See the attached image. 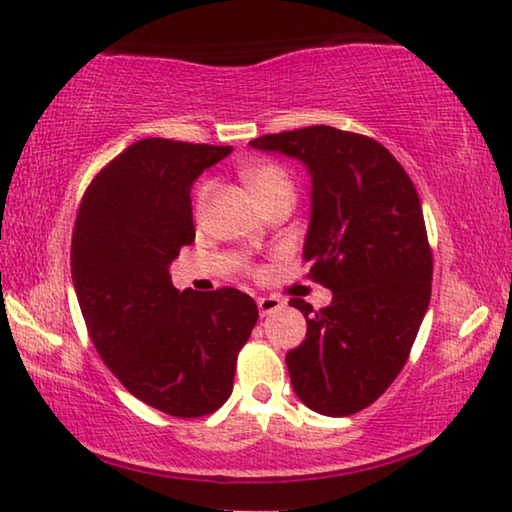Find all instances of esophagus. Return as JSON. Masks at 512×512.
Wrapping results in <instances>:
<instances>
[{
	"mask_svg": "<svg viewBox=\"0 0 512 512\" xmlns=\"http://www.w3.org/2000/svg\"><path fill=\"white\" fill-rule=\"evenodd\" d=\"M257 308H259V315L266 317V315H271V312L280 310L282 308V301L278 299V296H259Z\"/></svg>",
	"mask_w": 512,
	"mask_h": 512,
	"instance_id": "esophagus-1",
	"label": "esophagus"
}]
</instances>
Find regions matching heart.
Returning <instances> with one entry per match:
<instances>
[{
	"mask_svg": "<svg viewBox=\"0 0 512 512\" xmlns=\"http://www.w3.org/2000/svg\"><path fill=\"white\" fill-rule=\"evenodd\" d=\"M246 183H248V188L253 190V195L257 197V200L276 188H292V183H289V177L285 174V170L278 165L253 167V170L246 172ZM204 197H207V188L200 190V207L204 204Z\"/></svg>",
	"mask_w": 512,
	"mask_h": 512,
	"instance_id": "obj_1",
	"label": "heart"
}]
</instances>
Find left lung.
<instances>
[{"label":"left lung","instance_id":"8db88e82","mask_svg":"<svg viewBox=\"0 0 512 512\" xmlns=\"http://www.w3.org/2000/svg\"><path fill=\"white\" fill-rule=\"evenodd\" d=\"M308 167L310 225L303 259L333 292L322 310L292 299L308 322L287 352L294 393L324 416L370 407L407 363L432 292V250L418 193L372 137L308 126L250 142Z\"/></svg>","mask_w":512,"mask_h":512}]
</instances>
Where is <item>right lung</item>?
<instances>
[{
  "label": "right lung",
  "instance_id": "obj_1",
  "mask_svg": "<svg viewBox=\"0 0 512 512\" xmlns=\"http://www.w3.org/2000/svg\"><path fill=\"white\" fill-rule=\"evenodd\" d=\"M230 154L163 137L135 142L89 183L73 227V287L96 352L128 393L177 418L223 407L259 317L239 289L179 292L170 278L195 241L190 188Z\"/></svg>",
  "mask_w": 512,
  "mask_h": 512
}]
</instances>
